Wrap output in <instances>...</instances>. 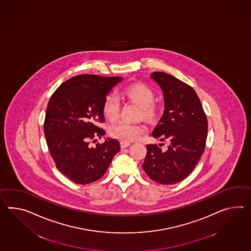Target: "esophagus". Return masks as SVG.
Instances as JSON below:
<instances>
[{"instance_id":"obj_1","label":"esophagus","mask_w":251,"mask_h":251,"mask_svg":"<svg viewBox=\"0 0 251 251\" xmlns=\"http://www.w3.org/2000/svg\"><path fill=\"white\" fill-rule=\"evenodd\" d=\"M130 144H131V142H129V141H121V147H122V149L127 148L128 146H129Z\"/></svg>"}]
</instances>
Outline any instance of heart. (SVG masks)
<instances>
[{
  "mask_svg": "<svg viewBox=\"0 0 251 251\" xmlns=\"http://www.w3.org/2000/svg\"><path fill=\"white\" fill-rule=\"evenodd\" d=\"M121 94L129 102L139 106L138 116L140 119L143 118L149 122L158 119L160 109L159 104L154 101L155 92L150 86L142 82L131 83L124 87L121 91ZM120 103L115 96L109 94L105 97L102 103V113L109 122H116L120 117ZM146 131V126L141 123H120L113 125L110 129V135L113 138L124 141H136Z\"/></svg>",
  "mask_w": 251,
  "mask_h": 251,
  "instance_id": "b5f03b06",
  "label": "heart"
}]
</instances>
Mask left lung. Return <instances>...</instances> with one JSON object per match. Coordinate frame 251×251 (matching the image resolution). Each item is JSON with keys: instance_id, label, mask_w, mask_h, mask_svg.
<instances>
[{"instance_id": "1", "label": "left lung", "mask_w": 251, "mask_h": 251, "mask_svg": "<svg viewBox=\"0 0 251 251\" xmlns=\"http://www.w3.org/2000/svg\"><path fill=\"white\" fill-rule=\"evenodd\" d=\"M164 95L165 110L152 136L168 141L167 151L157 144H148L142 168L158 183L175 184L194 170L205 151L208 120L201 100L191 86L171 74L154 72Z\"/></svg>"}]
</instances>
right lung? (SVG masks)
I'll return each mask as SVG.
<instances>
[{
    "instance_id": "add662e5",
    "label": "right lung",
    "mask_w": 251,
    "mask_h": 251,
    "mask_svg": "<svg viewBox=\"0 0 251 251\" xmlns=\"http://www.w3.org/2000/svg\"><path fill=\"white\" fill-rule=\"evenodd\" d=\"M120 77L77 75L66 80L50 99L43 124L44 135L56 168L77 184L102 177L120 151V142L108 139L91 147L90 141L105 135L102 103Z\"/></svg>"
}]
</instances>
